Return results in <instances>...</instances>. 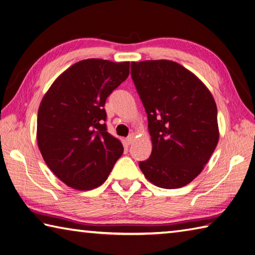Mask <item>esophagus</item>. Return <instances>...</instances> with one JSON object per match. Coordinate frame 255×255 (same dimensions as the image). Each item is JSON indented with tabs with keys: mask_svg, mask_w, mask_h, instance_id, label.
Here are the masks:
<instances>
[{
	"mask_svg": "<svg viewBox=\"0 0 255 255\" xmlns=\"http://www.w3.org/2000/svg\"><path fill=\"white\" fill-rule=\"evenodd\" d=\"M133 139H134L133 134H129V136L126 138V141L128 144H131L133 142Z\"/></svg>",
	"mask_w": 255,
	"mask_h": 255,
	"instance_id": "34e87169",
	"label": "esophagus"
}]
</instances>
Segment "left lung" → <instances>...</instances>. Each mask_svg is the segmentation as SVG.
<instances>
[{
  "label": "left lung",
  "mask_w": 255,
  "mask_h": 255,
  "mask_svg": "<svg viewBox=\"0 0 255 255\" xmlns=\"http://www.w3.org/2000/svg\"><path fill=\"white\" fill-rule=\"evenodd\" d=\"M131 78L148 115L150 158L143 175L162 188L191 183L219 140L217 106L196 75L170 60L131 62Z\"/></svg>",
  "instance_id": "8db88e82"
}]
</instances>
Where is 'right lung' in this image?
Here are the masks:
<instances>
[{
  "label": "right lung",
  "mask_w": 255,
  "mask_h": 255,
  "mask_svg": "<svg viewBox=\"0 0 255 255\" xmlns=\"http://www.w3.org/2000/svg\"><path fill=\"white\" fill-rule=\"evenodd\" d=\"M129 75V62L79 61L59 75L42 99L37 142L48 167L68 186L102 185L124 148L107 132L105 102Z\"/></svg>",
  "instance_id": "right-lung-1"
}]
</instances>
